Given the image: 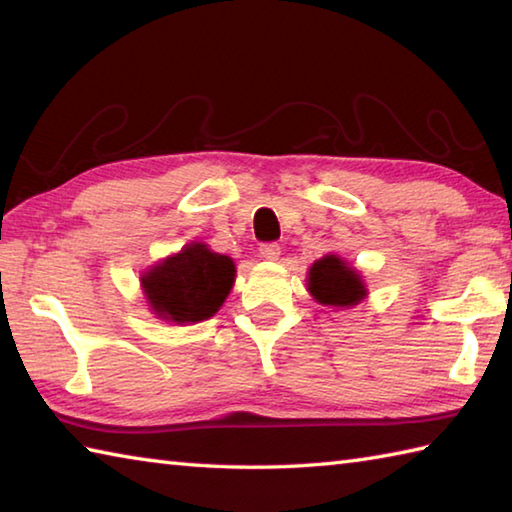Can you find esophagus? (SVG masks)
I'll list each match as a JSON object with an SVG mask.
<instances>
[{
    "instance_id": "34e87169",
    "label": "esophagus",
    "mask_w": 512,
    "mask_h": 512,
    "mask_svg": "<svg viewBox=\"0 0 512 512\" xmlns=\"http://www.w3.org/2000/svg\"><path fill=\"white\" fill-rule=\"evenodd\" d=\"M260 258H265V260H278V256H280V245L278 243H265V245H260Z\"/></svg>"
}]
</instances>
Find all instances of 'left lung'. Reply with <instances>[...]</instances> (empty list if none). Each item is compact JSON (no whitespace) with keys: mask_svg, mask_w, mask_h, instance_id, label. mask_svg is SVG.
Returning <instances> with one entry per match:
<instances>
[{"mask_svg":"<svg viewBox=\"0 0 512 512\" xmlns=\"http://www.w3.org/2000/svg\"><path fill=\"white\" fill-rule=\"evenodd\" d=\"M309 291L322 305L333 307H353L367 296L360 276L336 256H325L311 265Z\"/></svg>","mask_w":512,"mask_h":512,"instance_id":"1","label":"left lung"}]
</instances>
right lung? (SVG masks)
Wrapping results in <instances>:
<instances>
[{"label": "right lung", "mask_w": 512, "mask_h": 512, "mask_svg": "<svg viewBox=\"0 0 512 512\" xmlns=\"http://www.w3.org/2000/svg\"><path fill=\"white\" fill-rule=\"evenodd\" d=\"M234 263L201 243L183 247L141 278L152 309L165 320L201 322L214 316L234 285Z\"/></svg>", "instance_id": "right-lung-1"}]
</instances>
